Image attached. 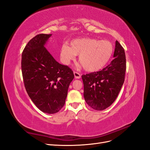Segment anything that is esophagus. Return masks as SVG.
<instances>
[{"instance_id": "1", "label": "esophagus", "mask_w": 150, "mask_h": 150, "mask_svg": "<svg viewBox=\"0 0 150 150\" xmlns=\"http://www.w3.org/2000/svg\"><path fill=\"white\" fill-rule=\"evenodd\" d=\"M74 75L76 79H80L81 78V74L79 73H78V72L76 71H74Z\"/></svg>"}]
</instances>
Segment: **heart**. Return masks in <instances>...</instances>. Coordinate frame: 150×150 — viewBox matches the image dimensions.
<instances>
[{
	"instance_id": "obj_1",
	"label": "heart",
	"mask_w": 150,
	"mask_h": 150,
	"mask_svg": "<svg viewBox=\"0 0 150 150\" xmlns=\"http://www.w3.org/2000/svg\"><path fill=\"white\" fill-rule=\"evenodd\" d=\"M114 46L108 40H99L94 38L72 40L70 46L63 44L60 50V57L63 64L68 65L76 55L84 69L89 72L100 70L110 61L114 53Z\"/></svg>"
}]
</instances>
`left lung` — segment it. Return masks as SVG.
Returning a JSON list of instances; mask_svg holds the SVG:
<instances>
[{
	"label": "left lung",
	"instance_id": "left-lung-1",
	"mask_svg": "<svg viewBox=\"0 0 150 150\" xmlns=\"http://www.w3.org/2000/svg\"><path fill=\"white\" fill-rule=\"evenodd\" d=\"M113 57L114 59L103 70L82 76L84 99L95 110L102 111L111 106L124 83L126 56L117 40Z\"/></svg>",
	"mask_w": 150,
	"mask_h": 150
}]
</instances>
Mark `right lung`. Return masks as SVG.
<instances>
[{
    "label": "right lung",
    "instance_id": "obj_1",
    "mask_svg": "<svg viewBox=\"0 0 150 150\" xmlns=\"http://www.w3.org/2000/svg\"><path fill=\"white\" fill-rule=\"evenodd\" d=\"M52 34H40L26 45L21 67L29 96L40 111L54 114L64 106L74 76L71 69L57 62L44 47Z\"/></svg>",
    "mask_w": 150,
    "mask_h": 150
}]
</instances>
